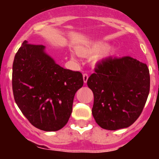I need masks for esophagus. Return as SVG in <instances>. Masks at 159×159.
Listing matches in <instances>:
<instances>
[{"label": "esophagus", "instance_id": "34e87169", "mask_svg": "<svg viewBox=\"0 0 159 159\" xmlns=\"http://www.w3.org/2000/svg\"><path fill=\"white\" fill-rule=\"evenodd\" d=\"M88 79H89V75L86 73L83 74V80H84V82L87 83Z\"/></svg>", "mask_w": 159, "mask_h": 159}]
</instances>
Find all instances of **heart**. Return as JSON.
Returning <instances> with one entry per match:
<instances>
[{
  "label": "heart",
  "instance_id": "b5f03b06",
  "mask_svg": "<svg viewBox=\"0 0 159 159\" xmlns=\"http://www.w3.org/2000/svg\"><path fill=\"white\" fill-rule=\"evenodd\" d=\"M78 51H79L80 54L85 56L93 55V54H95L98 53V54L94 58L95 62H100L107 60L111 57L114 54V49L112 48L108 47V44L105 42L91 43L88 45L80 47L78 48ZM70 57L73 60L77 59L76 55L74 53H71Z\"/></svg>",
  "mask_w": 159,
  "mask_h": 159
}]
</instances>
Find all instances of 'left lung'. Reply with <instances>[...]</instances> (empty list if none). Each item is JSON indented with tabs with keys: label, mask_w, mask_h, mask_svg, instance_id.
<instances>
[{
	"label": "left lung",
	"mask_w": 159,
	"mask_h": 159,
	"mask_svg": "<svg viewBox=\"0 0 159 159\" xmlns=\"http://www.w3.org/2000/svg\"><path fill=\"white\" fill-rule=\"evenodd\" d=\"M88 86L94 94L92 115L107 130L129 127L145 107L150 89L146 64L129 56L109 57L98 64Z\"/></svg>",
	"instance_id": "obj_1"
}]
</instances>
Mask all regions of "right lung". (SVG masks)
Segmentation results:
<instances>
[{
    "instance_id": "right-lung-1",
    "label": "right lung",
    "mask_w": 159,
    "mask_h": 159,
    "mask_svg": "<svg viewBox=\"0 0 159 159\" xmlns=\"http://www.w3.org/2000/svg\"><path fill=\"white\" fill-rule=\"evenodd\" d=\"M84 84L82 74L65 69L45 52V46L25 41L13 63L16 104L37 129L58 131L72 112L75 94Z\"/></svg>"
}]
</instances>
